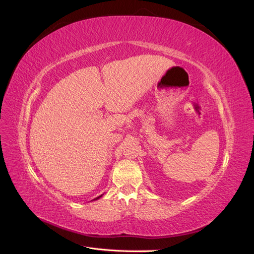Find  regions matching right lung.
<instances>
[{
	"label": "right lung",
	"instance_id": "1",
	"mask_svg": "<svg viewBox=\"0 0 254 254\" xmlns=\"http://www.w3.org/2000/svg\"><path fill=\"white\" fill-rule=\"evenodd\" d=\"M103 195H101V196H98V197H96L95 199H93V200H97V199H99V198H101Z\"/></svg>",
	"mask_w": 254,
	"mask_h": 254
}]
</instances>
